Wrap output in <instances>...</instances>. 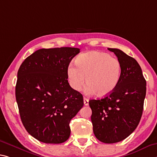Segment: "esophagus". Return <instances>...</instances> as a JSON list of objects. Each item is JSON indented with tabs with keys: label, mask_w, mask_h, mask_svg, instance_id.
I'll list each match as a JSON object with an SVG mask.
<instances>
[{
	"label": "esophagus",
	"mask_w": 157,
	"mask_h": 157,
	"mask_svg": "<svg viewBox=\"0 0 157 157\" xmlns=\"http://www.w3.org/2000/svg\"><path fill=\"white\" fill-rule=\"evenodd\" d=\"M84 105H89V99L86 98H84Z\"/></svg>",
	"instance_id": "obj_1"
}]
</instances>
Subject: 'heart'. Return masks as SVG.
I'll return each instance as SVG.
<instances>
[{"label":"heart","mask_w":157,"mask_h":157,"mask_svg":"<svg viewBox=\"0 0 157 157\" xmlns=\"http://www.w3.org/2000/svg\"><path fill=\"white\" fill-rule=\"evenodd\" d=\"M75 63L76 67L68 66L67 77L70 85L75 91L82 89L86 82L88 92L104 97L115 89L120 80V61L105 52L82 54L77 57Z\"/></svg>","instance_id":"obj_1"}]
</instances>
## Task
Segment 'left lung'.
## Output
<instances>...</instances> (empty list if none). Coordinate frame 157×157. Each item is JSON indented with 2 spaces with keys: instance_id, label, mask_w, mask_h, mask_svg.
Returning a JSON list of instances; mask_svg holds the SVG:
<instances>
[{
  "instance_id": "left-lung-1",
  "label": "left lung",
  "mask_w": 157,
  "mask_h": 157,
  "mask_svg": "<svg viewBox=\"0 0 157 157\" xmlns=\"http://www.w3.org/2000/svg\"><path fill=\"white\" fill-rule=\"evenodd\" d=\"M121 65L118 85L109 95L90 100L94 133L104 143H115L127 138L140 122L146 95V80L140 65L120 49L108 48Z\"/></svg>"
}]
</instances>
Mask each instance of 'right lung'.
I'll use <instances>...</instances> for the list:
<instances>
[{
	"instance_id": "right-lung-1",
	"label": "right lung",
	"mask_w": 157,
	"mask_h": 157,
	"mask_svg": "<svg viewBox=\"0 0 157 157\" xmlns=\"http://www.w3.org/2000/svg\"><path fill=\"white\" fill-rule=\"evenodd\" d=\"M79 53L74 47L40 49L19 67L15 95L20 117L28 133L39 141L62 143L71 135L70 121L84 101L70 86L67 69Z\"/></svg>"
}]
</instances>
